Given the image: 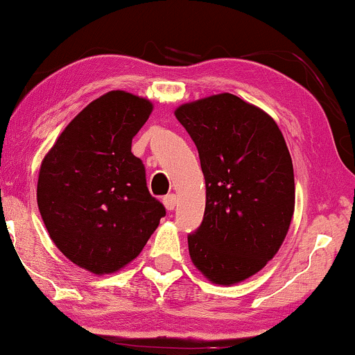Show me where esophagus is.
Returning <instances> with one entry per match:
<instances>
[{
    "instance_id": "obj_1",
    "label": "esophagus",
    "mask_w": 355,
    "mask_h": 355,
    "mask_svg": "<svg viewBox=\"0 0 355 355\" xmlns=\"http://www.w3.org/2000/svg\"><path fill=\"white\" fill-rule=\"evenodd\" d=\"M163 203H164V207H166L168 211H173L174 207H176V196L169 193V196L163 198Z\"/></svg>"
}]
</instances>
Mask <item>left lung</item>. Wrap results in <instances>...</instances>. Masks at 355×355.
<instances>
[{"instance_id":"left-lung-1","label":"left lung","mask_w":355,"mask_h":355,"mask_svg":"<svg viewBox=\"0 0 355 355\" xmlns=\"http://www.w3.org/2000/svg\"><path fill=\"white\" fill-rule=\"evenodd\" d=\"M196 144L207 187L205 215L189 254L208 281L237 284L276 255L294 215V169L278 124L232 94L174 111Z\"/></svg>"}]
</instances>
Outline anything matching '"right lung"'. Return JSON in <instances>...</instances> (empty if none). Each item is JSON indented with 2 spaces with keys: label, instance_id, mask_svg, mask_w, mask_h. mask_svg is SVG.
<instances>
[{
  "label": "right lung",
  "instance_id": "obj_1",
  "mask_svg": "<svg viewBox=\"0 0 355 355\" xmlns=\"http://www.w3.org/2000/svg\"><path fill=\"white\" fill-rule=\"evenodd\" d=\"M152 111L150 100L111 90L66 125L42 162L37 203L48 234L94 275L130 263L166 215L130 152Z\"/></svg>",
  "mask_w": 355,
  "mask_h": 355
}]
</instances>
